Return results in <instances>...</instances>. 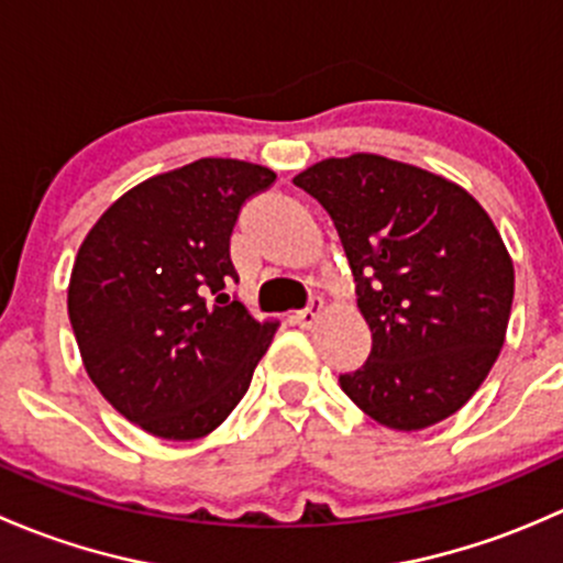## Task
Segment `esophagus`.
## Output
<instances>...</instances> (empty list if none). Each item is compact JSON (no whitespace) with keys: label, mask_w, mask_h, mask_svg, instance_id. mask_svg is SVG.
<instances>
[{"label":"esophagus","mask_w":563,"mask_h":563,"mask_svg":"<svg viewBox=\"0 0 563 563\" xmlns=\"http://www.w3.org/2000/svg\"><path fill=\"white\" fill-rule=\"evenodd\" d=\"M323 313V299L321 297H313L310 299V305L305 310H299V313H294V323H299L302 329H310L313 323H318V318Z\"/></svg>","instance_id":"obj_1"}]
</instances>
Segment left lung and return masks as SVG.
<instances>
[{
  "instance_id": "1",
  "label": "left lung",
  "mask_w": 563,
  "mask_h": 563,
  "mask_svg": "<svg viewBox=\"0 0 563 563\" xmlns=\"http://www.w3.org/2000/svg\"><path fill=\"white\" fill-rule=\"evenodd\" d=\"M338 229L373 332L345 395L391 430L452 417L507 334L515 269L485 209L455 181L378 155L329 157L294 176Z\"/></svg>"
}]
</instances>
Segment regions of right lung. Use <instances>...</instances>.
<instances>
[{"label": "right lung", "instance_id": "add662e5", "mask_svg": "<svg viewBox=\"0 0 563 563\" xmlns=\"http://www.w3.org/2000/svg\"><path fill=\"white\" fill-rule=\"evenodd\" d=\"M255 163L203 157L106 209L76 255L67 313L100 395L146 433L192 441L245 397L275 321L225 286L242 207L275 185Z\"/></svg>", "mask_w": 563, "mask_h": 563}]
</instances>
